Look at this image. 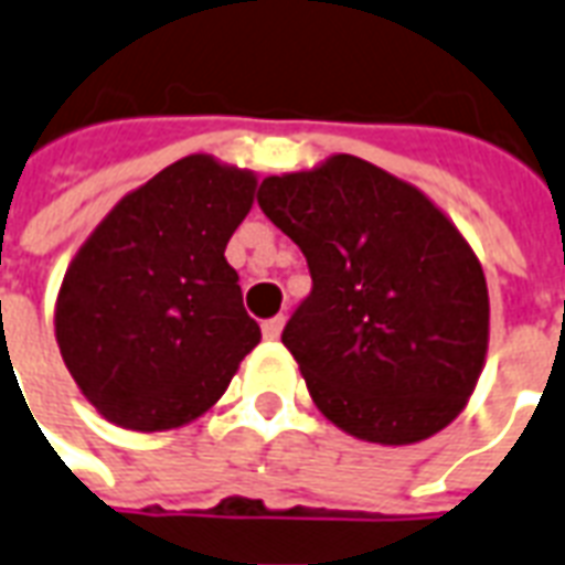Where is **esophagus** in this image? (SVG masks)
<instances>
[{
  "mask_svg": "<svg viewBox=\"0 0 565 565\" xmlns=\"http://www.w3.org/2000/svg\"><path fill=\"white\" fill-rule=\"evenodd\" d=\"M282 328H286V318L277 316V318H267L265 324H262V333H265V339H279V333H282Z\"/></svg>",
  "mask_w": 565,
  "mask_h": 565,
  "instance_id": "obj_1",
  "label": "esophagus"
}]
</instances>
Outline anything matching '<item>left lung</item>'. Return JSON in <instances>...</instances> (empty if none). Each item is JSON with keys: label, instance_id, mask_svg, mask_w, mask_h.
<instances>
[{"label": "left lung", "instance_id": "left-lung-1", "mask_svg": "<svg viewBox=\"0 0 565 565\" xmlns=\"http://www.w3.org/2000/svg\"><path fill=\"white\" fill-rule=\"evenodd\" d=\"M258 205L312 274L282 345L316 408L384 447L447 428L489 351V286L456 223L423 190L354 154L265 178Z\"/></svg>", "mask_w": 565, "mask_h": 565}]
</instances>
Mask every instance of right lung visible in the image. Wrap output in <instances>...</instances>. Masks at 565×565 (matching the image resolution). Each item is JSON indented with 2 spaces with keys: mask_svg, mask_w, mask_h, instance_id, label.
<instances>
[{
  "mask_svg": "<svg viewBox=\"0 0 565 565\" xmlns=\"http://www.w3.org/2000/svg\"><path fill=\"white\" fill-rule=\"evenodd\" d=\"M258 178L190 154L130 190L76 249L56 342L97 414L134 431L202 417L262 330L244 312L226 244Z\"/></svg>",
  "mask_w": 565,
  "mask_h": 565,
  "instance_id": "right-lung-1",
  "label": "right lung"
}]
</instances>
